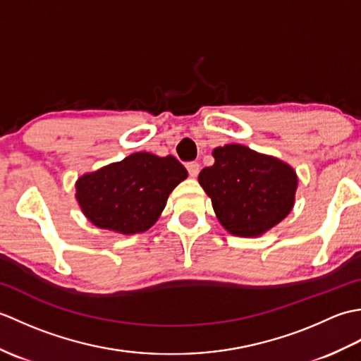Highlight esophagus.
I'll list each match as a JSON object with an SVG mask.
<instances>
[{"label": "esophagus", "instance_id": "1", "mask_svg": "<svg viewBox=\"0 0 361 361\" xmlns=\"http://www.w3.org/2000/svg\"><path fill=\"white\" fill-rule=\"evenodd\" d=\"M186 167H188V172L190 176H197L198 172H200V164H198L197 161H189Z\"/></svg>", "mask_w": 361, "mask_h": 361}]
</instances>
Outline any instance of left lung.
I'll use <instances>...</instances> for the list:
<instances>
[{
	"mask_svg": "<svg viewBox=\"0 0 361 361\" xmlns=\"http://www.w3.org/2000/svg\"><path fill=\"white\" fill-rule=\"evenodd\" d=\"M212 157L216 163L203 169L198 183L229 233L260 235L288 216L298 188L288 164L240 144L217 147Z\"/></svg>",
	"mask_w": 361,
	"mask_h": 361,
	"instance_id": "1",
	"label": "left lung"
}]
</instances>
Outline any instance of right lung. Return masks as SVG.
I'll return each mask as SVG.
<instances>
[{"instance_id": "right-lung-1", "label": "right lung", "mask_w": 361, "mask_h": 361, "mask_svg": "<svg viewBox=\"0 0 361 361\" xmlns=\"http://www.w3.org/2000/svg\"><path fill=\"white\" fill-rule=\"evenodd\" d=\"M188 171L172 155L133 153L121 163L83 175L78 202L97 228L119 234L144 233L158 220L169 194Z\"/></svg>"}]
</instances>
